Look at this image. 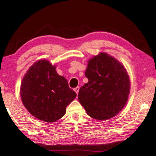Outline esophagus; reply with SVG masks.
I'll use <instances>...</instances> for the list:
<instances>
[{"label":"esophagus","instance_id":"esophagus-1","mask_svg":"<svg viewBox=\"0 0 156 156\" xmlns=\"http://www.w3.org/2000/svg\"><path fill=\"white\" fill-rule=\"evenodd\" d=\"M79 89H80V87H76V88L73 89V90H74L76 93L78 94V91H79Z\"/></svg>","mask_w":156,"mask_h":156}]
</instances>
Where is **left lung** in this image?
<instances>
[{"label": "left lung", "instance_id": "left-lung-1", "mask_svg": "<svg viewBox=\"0 0 156 156\" xmlns=\"http://www.w3.org/2000/svg\"><path fill=\"white\" fill-rule=\"evenodd\" d=\"M84 75L88 83L81 87L78 100L92 118H112L126 104L130 79L122 63L107 53L100 52L89 59Z\"/></svg>", "mask_w": 156, "mask_h": 156}]
</instances>
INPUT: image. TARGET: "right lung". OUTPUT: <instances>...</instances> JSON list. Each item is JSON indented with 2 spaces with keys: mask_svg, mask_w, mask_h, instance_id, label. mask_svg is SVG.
<instances>
[{
  "mask_svg": "<svg viewBox=\"0 0 156 156\" xmlns=\"http://www.w3.org/2000/svg\"><path fill=\"white\" fill-rule=\"evenodd\" d=\"M56 65L43 59L34 62L23 78L20 93L23 104L37 119L51 123L60 119L67 107L76 98L65 77L56 71Z\"/></svg>",
  "mask_w": 156,
  "mask_h": 156,
  "instance_id": "right-lung-1",
  "label": "right lung"
}]
</instances>
